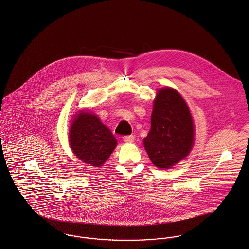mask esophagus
I'll return each mask as SVG.
<instances>
[{"mask_svg": "<svg viewBox=\"0 0 249 249\" xmlns=\"http://www.w3.org/2000/svg\"><path fill=\"white\" fill-rule=\"evenodd\" d=\"M123 141L124 142H127V143H132L135 142V137L134 136H126L123 138Z\"/></svg>", "mask_w": 249, "mask_h": 249, "instance_id": "1", "label": "esophagus"}]
</instances>
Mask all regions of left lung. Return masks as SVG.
<instances>
[{
    "label": "left lung",
    "instance_id": "obj_1",
    "mask_svg": "<svg viewBox=\"0 0 249 249\" xmlns=\"http://www.w3.org/2000/svg\"><path fill=\"white\" fill-rule=\"evenodd\" d=\"M194 142L195 126L186 101L171 88L159 89L143 140L151 161L159 168L172 167L190 154Z\"/></svg>",
    "mask_w": 249,
    "mask_h": 249
}]
</instances>
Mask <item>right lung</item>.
<instances>
[{"instance_id": "right-lung-1", "label": "right lung", "mask_w": 249, "mask_h": 249, "mask_svg": "<svg viewBox=\"0 0 249 249\" xmlns=\"http://www.w3.org/2000/svg\"><path fill=\"white\" fill-rule=\"evenodd\" d=\"M69 144L82 161L101 166L116 147L117 141L98 116L85 110L76 114L69 130Z\"/></svg>"}]
</instances>
